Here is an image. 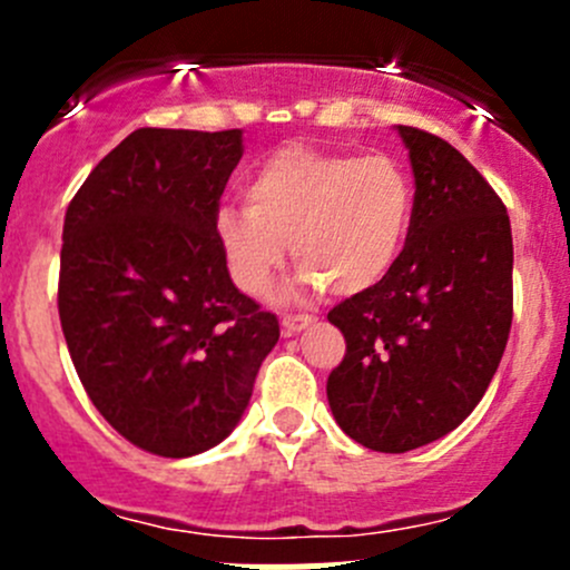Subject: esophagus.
Here are the masks:
<instances>
[{"label": "esophagus", "instance_id": "34e87169", "mask_svg": "<svg viewBox=\"0 0 570 570\" xmlns=\"http://www.w3.org/2000/svg\"><path fill=\"white\" fill-rule=\"evenodd\" d=\"M312 322H314L312 314H284V317H281V325H284L286 336H292V333H301L303 327H308Z\"/></svg>", "mask_w": 570, "mask_h": 570}]
</instances>
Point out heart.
Masks as SVG:
<instances>
[{
  "label": "heart",
  "instance_id": "heart-1",
  "mask_svg": "<svg viewBox=\"0 0 570 570\" xmlns=\"http://www.w3.org/2000/svg\"><path fill=\"white\" fill-rule=\"evenodd\" d=\"M413 215L416 189L396 159L284 146L250 174L245 209H217L215 237L228 275L250 297L267 295L286 245L301 264L297 284L361 295L394 273Z\"/></svg>",
  "mask_w": 570,
  "mask_h": 570
}]
</instances>
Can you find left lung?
I'll list each match as a JSON object with an SVG mask.
<instances>
[{"label": "left lung", "mask_w": 570, "mask_h": 570, "mask_svg": "<svg viewBox=\"0 0 570 570\" xmlns=\"http://www.w3.org/2000/svg\"><path fill=\"white\" fill-rule=\"evenodd\" d=\"M416 181L411 239L375 289L327 312L347 353L327 375L338 428L375 452L452 433L485 394L513 322V234L502 198L458 148L396 126Z\"/></svg>", "instance_id": "obj_1"}]
</instances>
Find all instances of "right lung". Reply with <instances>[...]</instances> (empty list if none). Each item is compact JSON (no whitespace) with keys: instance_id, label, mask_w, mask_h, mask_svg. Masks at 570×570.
Listing matches in <instances>:
<instances>
[{"instance_id":"right-lung-1","label":"right lung","mask_w":570,"mask_h":570,"mask_svg":"<svg viewBox=\"0 0 570 570\" xmlns=\"http://www.w3.org/2000/svg\"><path fill=\"white\" fill-rule=\"evenodd\" d=\"M243 131L137 129L90 170L62 226V336L96 411L140 450L189 458L248 407L281 336L215 237Z\"/></svg>"}]
</instances>
